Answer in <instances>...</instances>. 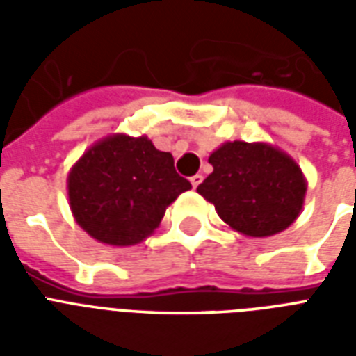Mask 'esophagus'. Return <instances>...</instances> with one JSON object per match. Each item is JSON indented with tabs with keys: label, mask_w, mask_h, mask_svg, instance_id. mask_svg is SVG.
I'll list each match as a JSON object with an SVG mask.
<instances>
[{
	"label": "esophagus",
	"mask_w": 356,
	"mask_h": 356,
	"mask_svg": "<svg viewBox=\"0 0 356 356\" xmlns=\"http://www.w3.org/2000/svg\"><path fill=\"white\" fill-rule=\"evenodd\" d=\"M201 181H203V175H201V173H195L194 177H190V183H192V186H194V188H197V186H200Z\"/></svg>",
	"instance_id": "34e87169"
}]
</instances>
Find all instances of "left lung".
I'll return each mask as SVG.
<instances>
[{
    "label": "left lung",
    "instance_id": "obj_1",
    "mask_svg": "<svg viewBox=\"0 0 356 356\" xmlns=\"http://www.w3.org/2000/svg\"><path fill=\"white\" fill-rule=\"evenodd\" d=\"M212 173L197 186L236 233L266 238L301 214L307 179L292 156L266 142H223L209 156Z\"/></svg>",
    "mask_w": 356,
    "mask_h": 356
}]
</instances>
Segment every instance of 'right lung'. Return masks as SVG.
Here are the masks:
<instances>
[{"instance_id": "add662e5", "label": "right lung", "mask_w": 356, "mask_h": 356, "mask_svg": "<svg viewBox=\"0 0 356 356\" xmlns=\"http://www.w3.org/2000/svg\"><path fill=\"white\" fill-rule=\"evenodd\" d=\"M192 188L173 168L172 153L147 136L116 133L97 140L68 173L75 222L107 245H134L155 233L164 212Z\"/></svg>"}]
</instances>
